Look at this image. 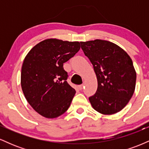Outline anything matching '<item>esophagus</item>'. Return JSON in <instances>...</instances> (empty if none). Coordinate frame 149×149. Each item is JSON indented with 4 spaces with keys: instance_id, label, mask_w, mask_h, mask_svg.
Segmentation results:
<instances>
[{
    "instance_id": "34e87169",
    "label": "esophagus",
    "mask_w": 149,
    "mask_h": 149,
    "mask_svg": "<svg viewBox=\"0 0 149 149\" xmlns=\"http://www.w3.org/2000/svg\"><path fill=\"white\" fill-rule=\"evenodd\" d=\"M83 86H84V85H83V84H82V85H78V89H79L80 90H83Z\"/></svg>"
}]
</instances>
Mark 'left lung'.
<instances>
[{"mask_svg": "<svg viewBox=\"0 0 149 149\" xmlns=\"http://www.w3.org/2000/svg\"><path fill=\"white\" fill-rule=\"evenodd\" d=\"M85 55L93 65L98 87L89 97L95 110L104 115L119 112L134 94L136 74L127 53L116 44L97 39L80 42Z\"/></svg>", "mask_w": 149, "mask_h": 149, "instance_id": "left-lung-1", "label": "left lung"}]
</instances>
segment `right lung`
Masks as SVG:
<instances>
[{"instance_id": "add662e5", "label": "right lung", "mask_w": 149, "mask_h": 149, "mask_svg": "<svg viewBox=\"0 0 149 149\" xmlns=\"http://www.w3.org/2000/svg\"><path fill=\"white\" fill-rule=\"evenodd\" d=\"M80 48V42L55 38L40 42L26 56L22 67L21 85L27 102L39 114L54 118L71 105L76 90L67 83L64 63Z\"/></svg>"}]
</instances>
